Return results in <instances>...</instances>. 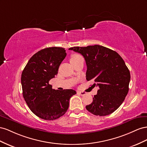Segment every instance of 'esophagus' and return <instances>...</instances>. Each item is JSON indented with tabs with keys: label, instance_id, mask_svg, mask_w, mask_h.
Instances as JSON below:
<instances>
[{
	"label": "esophagus",
	"instance_id": "34e87169",
	"mask_svg": "<svg viewBox=\"0 0 147 147\" xmlns=\"http://www.w3.org/2000/svg\"><path fill=\"white\" fill-rule=\"evenodd\" d=\"M78 93H79V95H81V96H84V95H85L86 94V92H81V91H79Z\"/></svg>",
	"mask_w": 147,
	"mask_h": 147
}]
</instances>
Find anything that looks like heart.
<instances>
[{
  "mask_svg": "<svg viewBox=\"0 0 147 147\" xmlns=\"http://www.w3.org/2000/svg\"><path fill=\"white\" fill-rule=\"evenodd\" d=\"M81 57L80 55H78V54H74V55L71 57V60H75V59H77L78 58H80Z\"/></svg>",
  "mask_w": 147,
  "mask_h": 147,
  "instance_id": "heart-1",
  "label": "heart"
}]
</instances>
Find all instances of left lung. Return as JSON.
Returning <instances> with one entry per match:
<instances>
[{
    "instance_id": "1",
    "label": "left lung",
    "mask_w": 147,
    "mask_h": 147,
    "mask_svg": "<svg viewBox=\"0 0 147 147\" xmlns=\"http://www.w3.org/2000/svg\"><path fill=\"white\" fill-rule=\"evenodd\" d=\"M69 50L84 57L86 79H93V86L98 87L93 102L86 109L96 116L111 114L123 103L129 91L131 74L124 61L116 52L99 45Z\"/></svg>"
}]
</instances>
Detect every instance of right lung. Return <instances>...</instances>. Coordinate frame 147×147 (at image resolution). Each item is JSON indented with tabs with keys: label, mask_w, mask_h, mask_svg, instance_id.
Wrapping results in <instances>:
<instances>
[{
	"label": "right lung",
	"mask_w": 147,
	"mask_h": 147,
	"mask_svg": "<svg viewBox=\"0 0 147 147\" xmlns=\"http://www.w3.org/2000/svg\"><path fill=\"white\" fill-rule=\"evenodd\" d=\"M66 56L62 47L45 48L33 55L24 68L21 78L23 95L31 111L40 118L54 120L65 114L69 99L76 92L58 90L49 84L55 78Z\"/></svg>",
	"instance_id": "right-lung-1"
}]
</instances>
